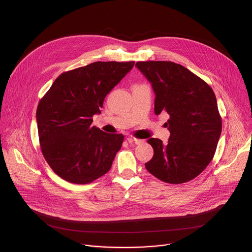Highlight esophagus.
<instances>
[{"label":"esophagus","mask_w":252,"mask_h":252,"mask_svg":"<svg viewBox=\"0 0 252 252\" xmlns=\"http://www.w3.org/2000/svg\"><path fill=\"white\" fill-rule=\"evenodd\" d=\"M127 141L129 143H135V145H139V143L143 142V139H139V138H135V137H132V136H129L126 138Z\"/></svg>","instance_id":"1"}]
</instances>
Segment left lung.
I'll list each match as a JSON object with an SVG mask.
<instances>
[{"label": "left lung", "instance_id": "left-lung-1", "mask_svg": "<svg viewBox=\"0 0 252 252\" xmlns=\"http://www.w3.org/2000/svg\"><path fill=\"white\" fill-rule=\"evenodd\" d=\"M136 67L151 82L155 114L164 112L170 131L167 145L158 138L146 168L161 182L179 185L200 174L217 151L222 121L212 89L199 77L173 62H137Z\"/></svg>", "mask_w": 252, "mask_h": 252}]
</instances>
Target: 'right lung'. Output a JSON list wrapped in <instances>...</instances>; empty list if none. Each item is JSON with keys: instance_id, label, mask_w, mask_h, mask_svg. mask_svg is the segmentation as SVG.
Masks as SVG:
<instances>
[{"instance_id": "right-lung-1", "label": "right lung", "mask_w": 252, "mask_h": 252, "mask_svg": "<svg viewBox=\"0 0 252 252\" xmlns=\"http://www.w3.org/2000/svg\"><path fill=\"white\" fill-rule=\"evenodd\" d=\"M134 62H94L61 74L37 109L43 156L64 181L86 185L112 167L125 136L92 126L103 99Z\"/></svg>"}]
</instances>
